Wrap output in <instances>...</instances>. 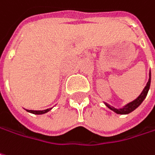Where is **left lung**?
I'll return each mask as SVG.
<instances>
[{"label":"left lung","mask_w":155,"mask_h":155,"mask_svg":"<svg viewBox=\"0 0 155 155\" xmlns=\"http://www.w3.org/2000/svg\"><path fill=\"white\" fill-rule=\"evenodd\" d=\"M150 84H151V71H150L149 72V79H148V82L147 83V85L145 86V88L143 89L142 93L139 94V96H138L137 99H135L134 101L129 102L126 105H124V107H113V106L107 104V102H104V101H103V102H104V104H105L110 110L114 111L115 113L118 114V115H127V114H130V112L134 111V110L138 107V106L143 102V101L146 99V97H147V93H148V91H149Z\"/></svg>","instance_id":"obj_1"}]
</instances>
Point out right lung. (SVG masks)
<instances>
[{"label": "right lung", "mask_w": 155, "mask_h": 155, "mask_svg": "<svg viewBox=\"0 0 155 155\" xmlns=\"http://www.w3.org/2000/svg\"><path fill=\"white\" fill-rule=\"evenodd\" d=\"M51 109H52V107L48 108V109H44V110H29V109H25V110L29 113H31V114H34V115H43V114H46V113L49 112Z\"/></svg>", "instance_id": "obj_1"}]
</instances>
